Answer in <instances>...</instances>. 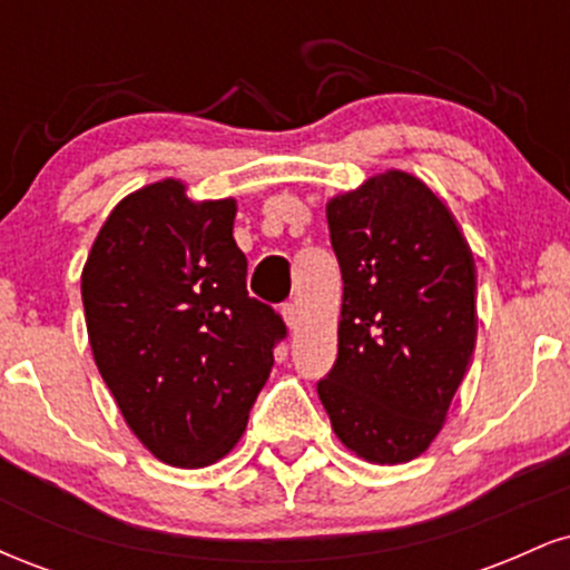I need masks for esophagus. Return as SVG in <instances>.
<instances>
[{
    "instance_id": "esophagus-1",
    "label": "esophagus",
    "mask_w": 570,
    "mask_h": 570,
    "mask_svg": "<svg viewBox=\"0 0 570 570\" xmlns=\"http://www.w3.org/2000/svg\"><path fill=\"white\" fill-rule=\"evenodd\" d=\"M281 313H284L286 326H289V330H297V324H299V311H297V305H294V303H284V307H281Z\"/></svg>"
}]
</instances>
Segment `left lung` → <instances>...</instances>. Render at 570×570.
<instances>
[{
	"instance_id": "1",
	"label": "left lung",
	"mask_w": 570,
	"mask_h": 570,
	"mask_svg": "<svg viewBox=\"0 0 570 570\" xmlns=\"http://www.w3.org/2000/svg\"><path fill=\"white\" fill-rule=\"evenodd\" d=\"M343 276L335 367L318 381L340 442L372 463L429 448L476 343L472 248L415 176H372L326 206Z\"/></svg>"
}]
</instances>
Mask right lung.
Listing matches in <instances>:
<instances>
[{"label": "right lung", "mask_w": 570, "mask_h": 570, "mask_svg": "<svg viewBox=\"0 0 570 570\" xmlns=\"http://www.w3.org/2000/svg\"><path fill=\"white\" fill-rule=\"evenodd\" d=\"M235 200L193 203L166 179L128 195L82 271L90 348L134 434L171 466L230 453L286 337L246 289Z\"/></svg>", "instance_id": "right-lung-1"}]
</instances>
